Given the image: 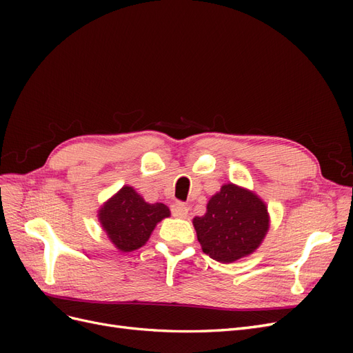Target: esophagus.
I'll use <instances>...</instances> for the list:
<instances>
[{
    "instance_id": "1",
    "label": "esophagus",
    "mask_w": 353,
    "mask_h": 353,
    "mask_svg": "<svg viewBox=\"0 0 353 353\" xmlns=\"http://www.w3.org/2000/svg\"><path fill=\"white\" fill-rule=\"evenodd\" d=\"M170 212L175 218H185L188 215V206L183 201H175L172 206H170Z\"/></svg>"
}]
</instances>
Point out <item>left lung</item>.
<instances>
[{
	"instance_id": "8db88e82",
	"label": "left lung",
	"mask_w": 353,
	"mask_h": 353,
	"mask_svg": "<svg viewBox=\"0 0 353 353\" xmlns=\"http://www.w3.org/2000/svg\"><path fill=\"white\" fill-rule=\"evenodd\" d=\"M201 249L218 262H234L258 249L270 227L265 203L248 190L222 185L208 212L193 219Z\"/></svg>"
}]
</instances>
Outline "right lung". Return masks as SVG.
I'll return each instance as SVG.
<instances>
[{"instance_id": "obj_1", "label": "right lung", "mask_w": 353, "mask_h": 353, "mask_svg": "<svg viewBox=\"0 0 353 353\" xmlns=\"http://www.w3.org/2000/svg\"><path fill=\"white\" fill-rule=\"evenodd\" d=\"M169 216L163 203H145L132 187H123L100 210L101 225L109 239L122 252L144 245L156 223Z\"/></svg>"}]
</instances>
